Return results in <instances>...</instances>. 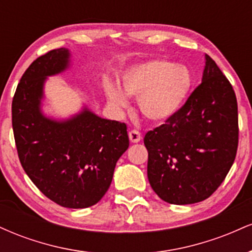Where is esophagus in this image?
<instances>
[{
  "mask_svg": "<svg viewBox=\"0 0 252 252\" xmlns=\"http://www.w3.org/2000/svg\"><path fill=\"white\" fill-rule=\"evenodd\" d=\"M129 140H130V142L137 143V142H140L141 140H142V135H141V132L138 131V130H136V129L130 130V131H129Z\"/></svg>",
  "mask_w": 252,
  "mask_h": 252,
  "instance_id": "1",
  "label": "esophagus"
}]
</instances>
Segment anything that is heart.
I'll list each match as a JSON object with an SVG mask.
<instances>
[{"instance_id":"1","label":"heart","mask_w":252,"mask_h":252,"mask_svg":"<svg viewBox=\"0 0 252 252\" xmlns=\"http://www.w3.org/2000/svg\"><path fill=\"white\" fill-rule=\"evenodd\" d=\"M120 86L126 96L137 98L147 120L164 122L184 105L192 88V74L185 66L156 59L130 68L121 78ZM106 96L115 108L126 105L124 94L114 86H106Z\"/></svg>"}]
</instances>
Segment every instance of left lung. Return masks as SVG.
<instances>
[{"instance_id":"left-lung-1","label":"left lung","mask_w":252,"mask_h":252,"mask_svg":"<svg viewBox=\"0 0 252 252\" xmlns=\"http://www.w3.org/2000/svg\"><path fill=\"white\" fill-rule=\"evenodd\" d=\"M238 135L235 91L215 60L206 56L201 84L174 116L144 136L150 186L169 204L205 200L232 167Z\"/></svg>"}]
</instances>
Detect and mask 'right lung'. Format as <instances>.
<instances>
[{"label": "right lung", "mask_w": 252, "mask_h": 252, "mask_svg": "<svg viewBox=\"0 0 252 252\" xmlns=\"http://www.w3.org/2000/svg\"><path fill=\"white\" fill-rule=\"evenodd\" d=\"M68 57L58 48L31 63L14 94L11 123L20 162L40 192L63 207L85 209L109 189L129 137L126 123L88 110L63 123L42 116L45 78L65 70Z\"/></svg>", "instance_id": "right-lung-1"}]
</instances>
